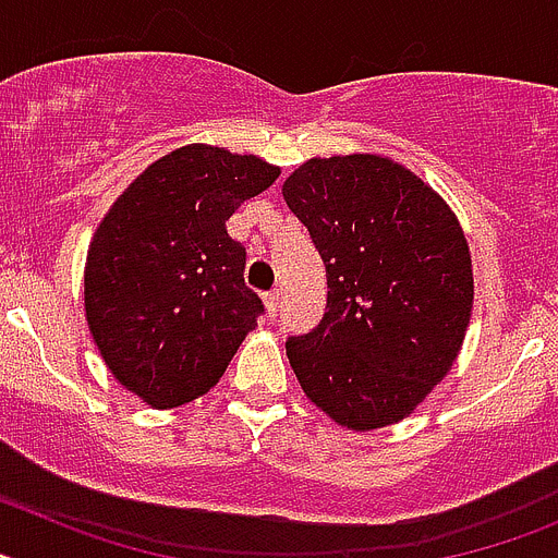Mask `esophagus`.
Returning <instances> with one entry per match:
<instances>
[{
	"mask_svg": "<svg viewBox=\"0 0 558 558\" xmlns=\"http://www.w3.org/2000/svg\"><path fill=\"white\" fill-rule=\"evenodd\" d=\"M263 299H265V310H268V318H276V313H279V290H270V293H265Z\"/></svg>",
	"mask_w": 558,
	"mask_h": 558,
	"instance_id": "34e87169",
	"label": "esophagus"
}]
</instances>
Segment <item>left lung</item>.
<instances>
[{
	"instance_id": "8db88e82",
	"label": "left lung",
	"mask_w": 558,
	"mask_h": 558,
	"mask_svg": "<svg viewBox=\"0 0 558 558\" xmlns=\"http://www.w3.org/2000/svg\"><path fill=\"white\" fill-rule=\"evenodd\" d=\"M282 195L327 268V313L288 340L299 386L335 425H397L447 377L470 327L475 279L456 211L377 153L304 161Z\"/></svg>"
}]
</instances>
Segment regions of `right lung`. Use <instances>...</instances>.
I'll use <instances>...</instances> for the list:
<instances>
[{
	"label": "right lung",
	"mask_w": 558,
	"mask_h": 558,
	"mask_svg": "<svg viewBox=\"0 0 558 558\" xmlns=\"http://www.w3.org/2000/svg\"><path fill=\"white\" fill-rule=\"evenodd\" d=\"M279 167L215 145H184L145 167L97 226L83 270L88 332L120 386L156 411L218 386L256 327L245 248L226 220Z\"/></svg>",
	"instance_id": "right-lung-1"
}]
</instances>
